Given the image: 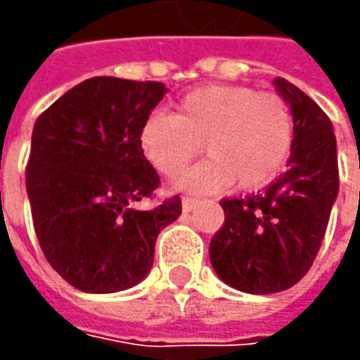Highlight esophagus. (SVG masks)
Instances as JSON below:
<instances>
[{
  "label": "esophagus",
  "instance_id": "34e87169",
  "mask_svg": "<svg viewBox=\"0 0 360 360\" xmlns=\"http://www.w3.org/2000/svg\"><path fill=\"white\" fill-rule=\"evenodd\" d=\"M196 206H198V200H196V198H184V200H182V210H184V212H192Z\"/></svg>",
  "mask_w": 360,
  "mask_h": 360
}]
</instances>
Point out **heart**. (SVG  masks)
Returning a JSON list of instances; mask_svg holds the SVG:
<instances>
[{
	"label": "heart",
	"mask_w": 360,
	"mask_h": 360,
	"mask_svg": "<svg viewBox=\"0 0 360 360\" xmlns=\"http://www.w3.org/2000/svg\"><path fill=\"white\" fill-rule=\"evenodd\" d=\"M138 142L164 176L182 172L204 144L210 158L176 180L180 190L218 192L234 180L242 190H255L283 170L295 142V118L281 94L210 84L182 96L176 114H148Z\"/></svg>",
	"instance_id": "b5f03b06"
}]
</instances>
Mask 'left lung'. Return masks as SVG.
Returning a JSON list of instances; mask_svg holds the SVG:
<instances>
[{
	"mask_svg": "<svg viewBox=\"0 0 360 360\" xmlns=\"http://www.w3.org/2000/svg\"><path fill=\"white\" fill-rule=\"evenodd\" d=\"M274 88L295 118L286 172L246 198L222 200L224 224L210 240L218 278L250 295L281 292L312 266L339 194L337 138L325 112L284 77Z\"/></svg>",
	"mask_w": 360,
	"mask_h": 360,
	"instance_id": "obj_1",
	"label": "left lung"
}]
</instances>
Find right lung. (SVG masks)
<instances>
[{
    "label": "right lung",
    "instance_id": "right-lung-1",
    "mask_svg": "<svg viewBox=\"0 0 360 360\" xmlns=\"http://www.w3.org/2000/svg\"><path fill=\"white\" fill-rule=\"evenodd\" d=\"M166 91L160 82L90 77L35 120L25 168L34 229L51 269L77 290L144 281L160 230L182 214L178 196L134 206L160 184L138 131Z\"/></svg>",
    "mask_w": 360,
    "mask_h": 360
}]
</instances>
